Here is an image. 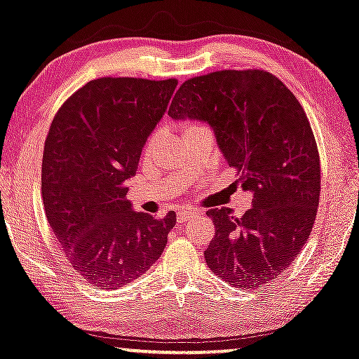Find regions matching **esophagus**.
I'll list each match as a JSON object with an SVG mask.
<instances>
[{
	"mask_svg": "<svg viewBox=\"0 0 359 359\" xmlns=\"http://www.w3.org/2000/svg\"><path fill=\"white\" fill-rule=\"evenodd\" d=\"M195 213H197V212H194V210H182V212L179 213V217H177V220H179L180 224H184V222H189L190 219H192Z\"/></svg>",
	"mask_w": 359,
	"mask_h": 359,
	"instance_id": "34e87169",
	"label": "esophagus"
}]
</instances>
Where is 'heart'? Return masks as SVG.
<instances>
[{
	"label": "heart",
	"mask_w": 359,
	"mask_h": 359,
	"mask_svg": "<svg viewBox=\"0 0 359 359\" xmlns=\"http://www.w3.org/2000/svg\"><path fill=\"white\" fill-rule=\"evenodd\" d=\"M185 127H190V124H187V126H185Z\"/></svg>",
	"instance_id": "obj_1"
}]
</instances>
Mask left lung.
I'll return each mask as SVG.
<instances>
[{
  "label": "left lung",
  "mask_w": 359,
  "mask_h": 359,
  "mask_svg": "<svg viewBox=\"0 0 359 359\" xmlns=\"http://www.w3.org/2000/svg\"><path fill=\"white\" fill-rule=\"evenodd\" d=\"M169 116L207 122L235 184L253 195L240 219L226 207L207 212L208 269L240 290L278 278L310 237L320 201L318 147L298 99L266 71H217L185 81Z\"/></svg>",
  "instance_id": "left-lung-1"
}]
</instances>
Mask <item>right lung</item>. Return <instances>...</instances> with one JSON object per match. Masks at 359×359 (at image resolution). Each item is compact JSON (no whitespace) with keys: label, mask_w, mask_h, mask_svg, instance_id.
<instances>
[{"label":"right lung","mask_w":359,"mask_h":359,"mask_svg":"<svg viewBox=\"0 0 359 359\" xmlns=\"http://www.w3.org/2000/svg\"><path fill=\"white\" fill-rule=\"evenodd\" d=\"M177 79L89 81L59 107L44 142L41 195L67 262L93 287L137 280L162 255L175 212H134L126 182Z\"/></svg>","instance_id":"right-lung-1"}]
</instances>
